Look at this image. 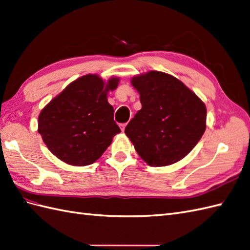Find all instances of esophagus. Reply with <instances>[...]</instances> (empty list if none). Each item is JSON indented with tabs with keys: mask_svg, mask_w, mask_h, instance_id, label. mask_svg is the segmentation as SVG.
Returning <instances> with one entry per match:
<instances>
[{
	"mask_svg": "<svg viewBox=\"0 0 250 250\" xmlns=\"http://www.w3.org/2000/svg\"><path fill=\"white\" fill-rule=\"evenodd\" d=\"M120 127H121V130L124 132V131H125V128H126V124H121Z\"/></svg>",
	"mask_w": 250,
	"mask_h": 250,
	"instance_id": "obj_1",
	"label": "esophagus"
}]
</instances>
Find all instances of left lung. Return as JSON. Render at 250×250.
Returning <instances> with one entry per match:
<instances>
[{"instance_id": "left-lung-1", "label": "left lung", "mask_w": 250, "mask_h": 250, "mask_svg": "<svg viewBox=\"0 0 250 250\" xmlns=\"http://www.w3.org/2000/svg\"><path fill=\"white\" fill-rule=\"evenodd\" d=\"M142 108L125 133L138 155L150 167L180 161L195 147L206 130L205 103L178 78L148 71L131 78Z\"/></svg>"}]
</instances>
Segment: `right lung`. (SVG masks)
Instances as JSON below:
<instances>
[{"instance_id":"obj_1","label":"right lung","mask_w":250,"mask_h":250,"mask_svg":"<svg viewBox=\"0 0 250 250\" xmlns=\"http://www.w3.org/2000/svg\"><path fill=\"white\" fill-rule=\"evenodd\" d=\"M119 83L114 76L105 82L97 74L83 75L42 109L38 132L53 155L74 167L89 166L101 158L121 132L107 100Z\"/></svg>"}]
</instances>
